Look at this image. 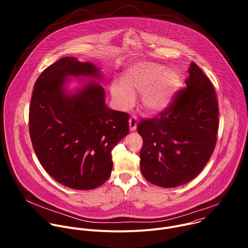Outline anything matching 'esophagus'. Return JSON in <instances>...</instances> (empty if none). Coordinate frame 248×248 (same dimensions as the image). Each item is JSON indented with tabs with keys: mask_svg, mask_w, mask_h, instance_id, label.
Instances as JSON below:
<instances>
[{
	"mask_svg": "<svg viewBox=\"0 0 248 248\" xmlns=\"http://www.w3.org/2000/svg\"><path fill=\"white\" fill-rule=\"evenodd\" d=\"M128 123H129V129H130V131L135 130L136 126H137V119H136V117L135 116L130 117Z\"/></svg>",
	"mask_w": 248,
	"mask_h": 248,
	"instance_id": "obj_1",
	"label": "esophagus"
}]
</instances>
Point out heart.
<instances>
[{
	"label": "heart",
	"mask_w": 248,
	"mask_h": 248,
	"mask_svg": "<svg viewBox=\"0 0 248 248\" xmlns=\"http://www.w3.org/2000/svg\"><path fill=\"white\" fill-rule=\"evenodd\" d=\"M180 83L173 70L151 62H138L126 68L122 83H113L112 95L120 108L127 109L135 101L134 94H141L145 111L155 115L170 107Z\"/></svg>",
	"instance_id": "obj_1"
}]
</instances>
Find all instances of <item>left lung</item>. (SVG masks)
<instances>
[{"mask_svg":"<svg viewBox=\"0 0 248 248\" xmlns=\"http://www.w3.org/2000/svg\"><path fill=\"white\" fill-rule=\"evenodd\" d=\"M186 87L156 118L142 120L140 170L151 184L175 187L192 181L203 170L217 142L219 107L214 86L193 62Z\"/></svg>","mask_w":248,"mask_h":248,"instance_id":"8db88e82","label":"left lung"}]
</instances>
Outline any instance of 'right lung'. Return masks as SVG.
Here are the masks:
<instances>
[{
  "mask_svg": "<svg viewBox=\"0 0 248 248\" xmlns=\"http://www.w3.org/2000/svg\"><path fill=\"white\" fill-rule=\"evenodd\" d=\"M70 77L100 80L102 75L93 63L73 57L48 66L34 85L29 133L39 162L54 180L88 190L109 179L112 150L128 133L129 115L109 109L104 88L94 80L67 92Z\"/></svg>",
  "mask_w": 248,
  "mask_h": 248,
  "instance_id": "add662e5",
  "label": "right lung"
}]
</instances>
